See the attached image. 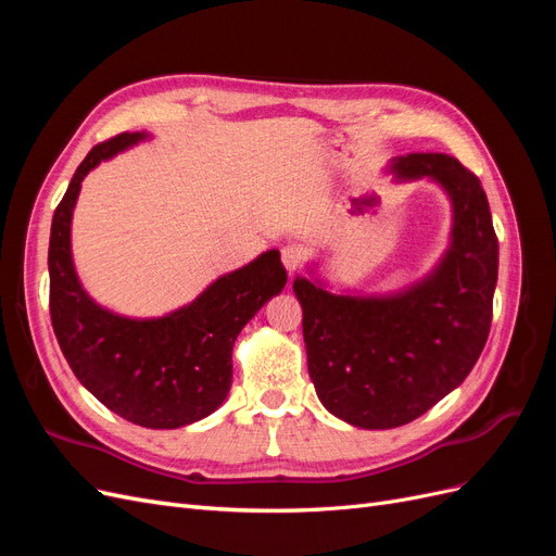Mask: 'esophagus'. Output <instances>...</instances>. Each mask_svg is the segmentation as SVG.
Returning <instances> with one entry per match:
<instances>
[{
  "mask_svg": "<svg viewBox=\"0 0 556 556\" xmlns=\"http://www.w3.org/2000/svg\"><path fill=\"white\" fill-rule=\"evenodd\" d=\"M280 260H282V266L288 268L290 274H294L296 268H301V264H304V250L296 245H285L280 252Z\"/></svg>",
  "mask_w": 556,
  "mask_h": 556,
  "instance_id": "1",
  "label": "esophagus"
}]
</instances>
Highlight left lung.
<instances>
[{
  "label": "left lung",
  "mask_w": 556,
  "mask_h": 556,
  "mask_svg": "<svg viewBox=\"0 0 556 556\" xmlns=\"http://www.w3.org/2000/svg\"><path fill=\"white\" fill-rule=\"evenodd\" d=\"M396 180L427 178L452 204L450 245L433 271L392 294H333L294 278L308 374L323 406L359 429L425 415L476 366L492 325L498 241L480 178L441 153L394 157Z\"/></svg>",
  "instance_id": "8db88e82"
}]
</instances>
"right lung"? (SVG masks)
<instances>
[{"label": "right lung", "mask_w": 556, "mask_h": 556, "mask_svg": "<svg viewBox=\"0 0 556 556\" xmlns=\"http://www.w3.org/2000/svg\"><path fill=\"white\" fill-rule=\"evenodd\" d=\"M150 139L125 131L80 162L50 225V319L74 376L109 410L148 429H178L223 406L231 387V350L241 329L288 274L278 250L211 282L188 306L162 317H125L83 290L72 257V217L80 182L99 162Z\"/></svg>", "instance_id": "add662e5"}]
</instances>
